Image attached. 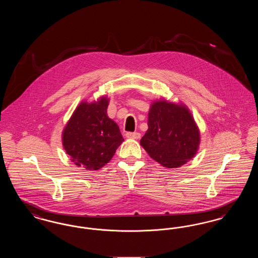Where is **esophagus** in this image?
I'll list each match as a JSON object with an SVG mask.
<instances>
[{"label":"esophagus","mask_w":258,"mask_h":258,"mask_svg":"<svg viewBox=\"0 0 258 258\" xmlns=\"http://www.w3.org/2000/svg\"><path fill=\"white\" fill-rule=\"evenodd\" d=\"M125 136L127 138H132V139H139L141 135L139 133H126Z\"/></svg>","instance_id":"1"}]
</instances>
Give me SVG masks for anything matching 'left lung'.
Segmentation results:
<instances>
[{"label":"left lung","instance_id":"left-lung-1","mask_svg":"<svg viewBox=\"0 0 258 258\" xmlns=\"http://www.w3.org/2000/svg\"><path fill=\"white\" fill-rule=\"evenodd\" d=\"M199 143V130L186 106L165 99L152 103L140 144L153 160L167 168L180 167L196 156Z\"/></svg>","mask_w":258,"mask_h":258}]
</instances>
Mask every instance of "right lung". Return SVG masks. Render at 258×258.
<instances>
[{
	"instance_id": "add662e5",
	"label": "right lung",
	"mask_w": 258,
	"mask_h": 258,
	"mask_svg": "<svg viewBox=\"0 0 258 258\" xmlns=\"http://www.w3.org/2000/svg\"><path fill=\"white\" fill-rule=\"evenodd\" d=\"M108 98L82 101L67 123L62 146L77 166L98 170L109 162L123 141L118 124L107 116Z\"/></svg>"
}]
</instances>
